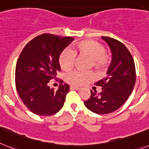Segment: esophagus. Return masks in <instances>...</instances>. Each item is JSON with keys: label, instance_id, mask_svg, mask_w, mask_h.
I'll use <instances>...</instances> for the list:
<instances>
[{"label": "esophagus", "instance_id": "34e87169", "mask_svg": "<svg viewBox=\"0 0 149 149\" xmlns=\"http://www.w3.org/2000/svg\"><path fill=\"white\" fill-rule=\"evenodd\" d=\"M70 89H75V90H77V91H79V90H80V88L79 87H76V86H73V85H71L70 86Z\"/></svg>", "mask_w": 149, "mask_h": 149}]
</instances>
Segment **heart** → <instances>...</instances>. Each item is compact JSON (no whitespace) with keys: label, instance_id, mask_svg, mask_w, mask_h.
Returning a JSON list of instances; mask_svg holds the SVG:
<instances>
[{"label":"heart","instance_id":"1","mask_svg":"<svg viewBox=\"0 0 149 149\" xmlns=\"http://www.w3.org/2000/svg\"><path fill=\"white\" fill-rule=\"evenodd\" d=\"M75 55L85 56L91 59V65L95 69H100L105 65L107 61L106 49L101 43L97 41L83 40L71 48V50L65 49L59 56V64L62 70L70 71L74 64ZM94 78L93 73L90 72L74 71L68 73L66 81L69 84L76 86L82 85Z\"/></svg>","mask_w":149,"mask_h":149}]
</instances>
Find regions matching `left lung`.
Returning a JSON list of instances; mask_svg holds the SVG:
<instances>
[{
    "mask_svg": "<svg viewBox=\"0 0 149 149\" xmlns=\"http://www.w3.org/2000/svg\"><path fill=\"white\" fill-rule=\"evenodd\" d=\"M112 52V62L106 78L96 83L102 91L91 90V97L84 102L89 110L104 115L117 110L128 99L136 82L134 59L126 46L116 39L102 37Z\"/></svg>",
    "mask_w": 149,
    "mask_h": 149,
    "instance_id": "1",
    "label": "left lung"
}]
</instances>
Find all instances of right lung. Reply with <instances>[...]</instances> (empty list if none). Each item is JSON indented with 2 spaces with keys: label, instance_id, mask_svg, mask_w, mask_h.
Returning <instances> with one entry per match:
<instances>
[{
  "label": "right lung",
  "instance_id": "add662e5",
  "mask_svg": "<svg viewBox=\"0 0 149 149\" xmlns=\"http://www.w3.org/2000/svg\"><path fill=\"white\" fill-rule=\"evenodd\" d=\"M74 39L44 33L24 46L15 67V86L21 100L33 113L52 116L64 106L70 89L67 84L55 91L49 86L61 70L59 56Z\"/></svg>",
  "mask_w": 149,
  "mask_h": 149
}]
</instances>
